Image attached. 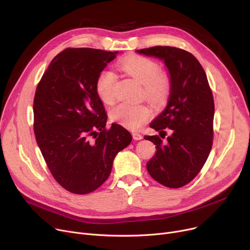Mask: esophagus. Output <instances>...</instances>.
<instances>
[{
    "label": "esophagus",
    "mask_w": 250,
    "mask_h": 250,
    "mask_svg": "<svg viewBox=\"0 0 250 250\" xmlns=\"http://www.w3.org/2000/svg\"><path fill=\"white\" fill-rule=\"evenodd\" d=\"M133 138H134V140H136V141H140V140L143 139V136H142L141 134L137 133V132H134V133H133Z\"/></svg>",
    "instance_id": "34e87169"
}]
</instances>
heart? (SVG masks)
<instances>
[{"instance_id":"b5f03b06","label":"heart","mask_w":250,"mask_h":250,"mask_svg":"<svg viewBox=\"0 0 250 250\" xmlns=\"http://www.w3.org/2000/svg\"><path fill=\"white\" fill-rule=\"evenodd\" d=\"M121 69L143 84L144 95L150 101L160 104L166 99L170 88L169 80L160 73L158 63L147 58L135 57L124 60ZM115 81L116 76L110 70H104L99 74L96 80V92L103 102L113 101ZM110 113L114 121L132 129L140 128L152 115L151 109L146 105L128 102L116 105Z\"/></svg>"}]
</instances>
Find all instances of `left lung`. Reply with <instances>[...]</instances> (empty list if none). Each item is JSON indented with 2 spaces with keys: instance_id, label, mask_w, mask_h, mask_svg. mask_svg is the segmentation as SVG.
<instances>
[{
  "instance_id": "obj_1",
  "label": "left lung",
  "mask_w": 250,
  "mask_h": 250,
  "mask_svg": "<svg viewBox=\"0 0 250 250\" xmlns=\"http://www.w3.org/2000/svg\"><path fill=\"white\" fill-rule=\"evenodd\" d=\"M137 54L162 61L169 76L170 91L165 109L150 126L164 138L146 136L156 145L147 162L149 174L161 185L177 188L188 185L206 163L213 145L215 105L207 75L188 51L172 46H154Z\"/></svg>"
}]
</instances>
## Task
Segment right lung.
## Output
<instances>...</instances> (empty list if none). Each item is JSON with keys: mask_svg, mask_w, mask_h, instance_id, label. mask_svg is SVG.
<instances>
[{"mask_svg": "<svg viewBox=\"0 0 250 250\" xmlns=\"http://www.w3.org/2000/svg\"><path fill=\"white\" fill-rule=\"evenodd\" d=\"M117 54L64 49L51 61L35 92L37 145L55 179L73 193L97 189L110 175L116 154L133 139L121 125L105 127L107 115L96 92L99 74Z\"/></svg>", "mask_w": 250, "mask_h": 250, "instance_id": "right-lung-1", "label": "right lung"}]
</instances>
